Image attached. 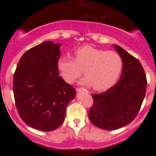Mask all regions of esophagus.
I'll use <instances>...</instances> for the list:
<instances>
[{
  "instance_id": "1",
  "label": "esophagus",
  "mask_w": 156,
  "mask_h": 156,
  "mask_svg": "<svg viewBox=\"0 0 156 156\" xmlns=\"http://www.w3.org/2000/svg\"><path fill=\"white\" fill-rule=\"evenodd\" d=\"M76 91L78 92H88V91L87 89H83V88H77Z\"/></svg>"
}]
</instances>
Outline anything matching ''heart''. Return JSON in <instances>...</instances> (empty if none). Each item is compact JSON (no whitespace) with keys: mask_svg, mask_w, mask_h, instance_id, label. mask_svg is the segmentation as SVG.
Here are the masks:
<instances>
[{"mask_svg":"<svg viewBox=\"0 0 156 156\" xmlns=\"http://www.w3.org/2000/svg\"><path fill=\"white\" fill-rule=\"evenodd\" d=\"M75 58L69 55L60 57L57 67L62 78L72 83L80 76L83 68L86 76L80 83L93 86L96 90H105L113 87L120 76L123 61L117 53L83 45L75 51Z\"/></svg>","mask_w":156,"mask_h":156,"instance_id":"b5f03b06","label":"heart"}]
</instances>
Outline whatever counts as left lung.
Here are the masks:
<instances>
[{
  "mask_svg": "<svg viewBox=\"0 0 156 156\" xmlns=\"http://www.w3.org/2000/svg\"><path fill=\"white\" fill-rule=\"evenodd\" d=\"M123 61L120 79L101 94H92L94 104L89 118L95 126L115 130L135 119L144 101L147 89L146 75L137 58L122 48L113 44Z\"/></svg>",
  "mask_w": 156,
  "mask_h": 156,
  "instance_id": "8db88e82",
  "label": "left lung"
}]
</instances>
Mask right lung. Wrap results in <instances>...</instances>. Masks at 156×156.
<instances>
[{
	"label": "right lung",
	"mask_w": 156,
	"mask_h": 156,
	"mask_svg": "<svg viewBox=\"0 0 156 156\" xmlns=\"http://www.w3.org/2000/svg\"><path fill=\"white\" fill-rule=\"evenodd\" d=\"M61 44L44 42L22 55L14 75L13 92L20 117L35 129L51 131L64 122L76 90L59 76Z\"/></svg>",
	"instance_id": "obj_1"
}]
</instances>
